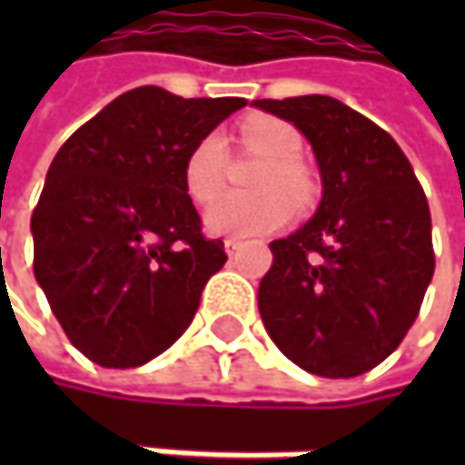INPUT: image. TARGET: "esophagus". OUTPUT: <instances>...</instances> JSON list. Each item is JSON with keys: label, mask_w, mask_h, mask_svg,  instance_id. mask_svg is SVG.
<instances>
[{"label": "esophagus", "mask_w": 465, "mask_h": 465, "mask_svg": "<svg viewBox=\"0 0 465 465\" xmlns=\"http://www.w3.org/2000/svg\"><path fill=\"white\" fill-rule=\"evenodd\" d=\"M223 247H226V252H229V255H233V252H239V250H242V242H239V239H226V242H223Z\"/></svg>", "instance_id": "34e87169"}]
</instances>
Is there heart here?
<instances>
[{
    "label": "heart",
    "mask_w": 465,
    "mask_h": 465,
    "mask_svg": "<svg viewBox=\"0 0 465 465\" xmlns=\"http://www.w3.org/2000/svg\"><path fill=\"white\" fill-rule=\"evenodd\" d=\"M239 144L263 161L252 172V193L221 196L204 213V223L223 236H261L288 223L296 210H307L318 196V180L302 161V132L274 115H250L239 124ZM226 183V142L207 134L196 142L183 163L185 193L196 204L213 202Z\"/></svg>",
    "instance_id": "obj_1"
}]
</instances>
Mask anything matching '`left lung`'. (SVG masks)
Returning a JSON list of instances; mask_svg holds the SVG:
<instances>
[{
  "mask_svg": "<svg viewBox=\"0 0 465 465\" xmlns=\"http://www.w3.org/2000/svg\"><path fill=\"white\" fill-rule=\"evenodd\" d=\"M315 150L323 199L310 223L274 239L258 310L304 371L358 377L407 336L433 277L428 199L396 140L331 96L255 99Z\"/></svg>",
  "mask_w": 465,
  "mask_h": 465,
  "instance_id": "obj_1",
  "label": "left lung"
}]
</instances>
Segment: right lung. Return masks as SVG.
Wrapping results in <instances>:
<instances>
[{
    "instance_id": "1",
    "label": "right lung",
    "mask_w": 465,
    "mask_h": 465,
    "mask_svg": "<svg viewBox=\"0 0 465 465\" xmlns=\"http://www.w3.org/2000/svg\"><path fill=\"white\" fill-rule=\"evenodd\" d=\"M244 104L142 85L55 153L32 215L35 277L69 341L94 363L142 366L193 321L229 255L202 233L183 163Z\"/></svg>"
}]
</instances>
